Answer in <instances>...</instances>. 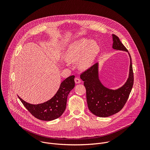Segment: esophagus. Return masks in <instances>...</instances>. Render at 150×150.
Masks as SVG:
<instances>
[{
	"instance_id": "34e87169",
	"label": "esophagus",
	"mask_w": 150,
	"mask_h": 150,
	"mask_svg": "<svg viewBox=\"0 0 150 150\" xmlns=\"http://www.w3.org/2000/svg\"><path fill=\"white\" fill-rule=\"evenodd\" d=\"M75 82L76 83H81V80L78 78H75Z\"/></svg>"
}]
</instances>
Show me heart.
Segmentation results:
<instances>
[{
    "label": "heart",
    "instance_id": "heart-1",
    "mask_svg": "<svg viewBox=\"0 0 150 150\" xmlns=\"http://www.w3.org/2000/svg\"><path fill=\"white\" fill-rule=\"evenodd\" d=\"M100 52L98 42L87 38L76 40L67 47L64 58L70 63L77 62V67L81 71L88 69L93 63Z\"/></svg>",
    "mask_w": 150,
    "mask_h": 150
}]
</instances>
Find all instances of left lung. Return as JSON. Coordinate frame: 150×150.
Listing matches in <instances>:
<instances>
[{"label": "left lung", "mask_w": 150, "mask_h": 150, "mask_svg": "<svg viewBox=\"0 0 150 150\" xmlns=\"http://www.w3.org/2000/svg\"><path fill=\"white\" fill-rule=\"evenodd\" d=\"M112 49L127 52L130 58L129 76L126 82L116 90L105 87L99 78L98 63H96L80 76L81 79L84 81L83 85L86 88L88 109L93 114L101 117H109L121 110L129 97L134 84V74L130 54L118 37L112 34Z\"/></svg>", "instance_id": "obj_1"}]
</instances>
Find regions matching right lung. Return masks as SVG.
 Listing matches in <instances>:
<instances>
[{
	"label": "right lung",
	"instance_id": "add662e5",
	"mask_svg": "<svg viewBox=\"0 0 150 150\" xmlns=\"http://www.w3.org/2000/svg\"><path fill=\"white\" fill-rule=\"evenodd\" d=\"M75 76H70L63 81L56 94L43 103L32 104L18 96V98L31 114L38 119L50 121L54 120L63 113L67 107V98L70 91L75 87Z\"/></svg>",
	"mask_w": 150,
	"mask_h": 150
}]
</instances>
